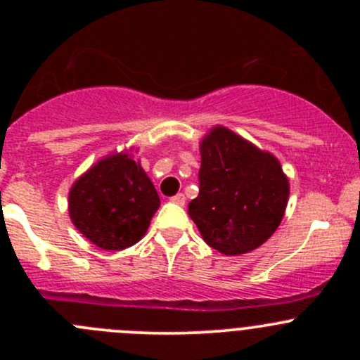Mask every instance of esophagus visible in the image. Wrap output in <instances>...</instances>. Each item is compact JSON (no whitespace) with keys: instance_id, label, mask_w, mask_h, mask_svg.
<instances>
[{"instance_id":"34e87169","label":"esophagus","mask_w":360,"mask_h":360,"mask_svg":"<svg viewBox=\"0 0 360 360\" xmlns=\"http://www.w3.org/2000/svg\"><path fill=\"white\" fill-rule=\"evenodd\" d=\"M170 202L176 203V205H184V202H186V197H184L183 193H177V195H174L172 198H170Z\"/></svg>"}]
</instances>
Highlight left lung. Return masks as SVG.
Instances as JSON below:
<instances>
[{
    "label": "left lung",
    "instance_id": "1",
    "mask_svg": "<svg viewBox=\"0 0 360 360\" xmlns=\"http://www.w3.org/2000/svg\"><path fill=\"white\" fill-rule=\"evenodd\" d=\"M198 197L188 214L202 238L226 256L263 245L281 224L289 179L281 162L226 127H214L200 143Z\"/></svg>",
    "mask_w": 360,
    "mask_h": 360
}]
</instances>
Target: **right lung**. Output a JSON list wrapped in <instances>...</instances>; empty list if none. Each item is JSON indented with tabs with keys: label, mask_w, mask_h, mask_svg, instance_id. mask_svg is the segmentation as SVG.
I'll return each mask as SVG.
<instances>
[{
	"label": "right lung",
	"mask_w": 360,
	"mask_h": 360,
	"mask_svg": "<svg viewBox=\"0 0 360 360\" xmlns=\"http://www.w3.org/2000/svg\"><path fill=\"white\" fill-rule=\"evenodd\" d=\"M68 205L85 238L104 250H122L144 237L160 197L139 162L112 153L75 181Z\"/></svg>",
	"instance_id": "add662e5"
}]
</instances>
